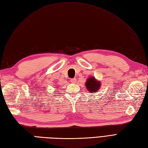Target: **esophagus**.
<instances>
[{
	"instance_id": "esophagus-1",
	"label": "esophagus",
	"mask_w": 148,
	"mask_h": 148,
	"mask_svg": "<svg viewBox=\"0 0 148 148\" xmlns=\"http://www.w3.org/2000/svg\"><path fill=\"white\" fill-rule=\"evenodd\" d=\"M71 82L72 83H76V79H75V78H73V79H71Z\"/></svg>"
}]
</instances>
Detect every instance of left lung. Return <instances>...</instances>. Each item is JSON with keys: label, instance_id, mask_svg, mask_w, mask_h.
<instances>
[{"label": "left lung", "instance_id": "1", "mask_svg": "<svg viewBox=\"0 0 148 148\" xmlns=\"http://www.w3.org/2000/svg\"><path fill=\"white\" fill-rule=\"evenodd\" d=\"M101 84L99 81H97L94 77H90L86 81V89L90 93H95L99 90Z\"/></svg>", "mask_w": 148, "mask_h": 148}]
</instances>
